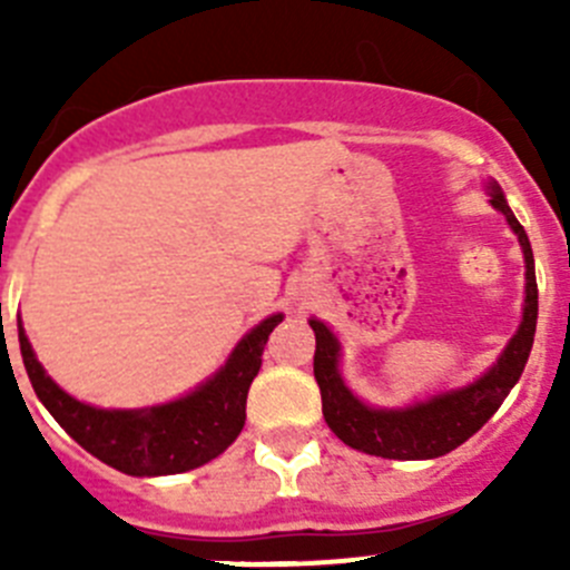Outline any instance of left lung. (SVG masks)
Returning <instances> with one entry per match:
<instances>
[{"instance_id":"left-lung-1","label":"left lung","mask_w":570,"mask_h":570,"mask_svg":"<svg viewBox=\"0 0 570 570\" xmlns=\"http://www.w3.org/2000/svg\"><path fill=\"white\" fill-rule=\"evenodd\" d=\"M491 205L505 214L513 234L520 236L522 254H525V314H522L520 331L508 342L497 365L473 385L428 402H416L414 407H402V411H380V407L362 405L336 371L340 342L322 322L311 320V328L316 334L314 376L320 382L322 416L345 445L356 448L362 454L385 456V460H434L476 434L497 414V407L522 376L533 345V331H537V311H540L533 250L525 228L517 223V216L508 208L505 196L497 185L491 188Z\"/></svg>"}]
</instances>
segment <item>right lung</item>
Instances as JSON below:
<instances>
[{"instance_id":"add662e5","label":"right lung","mask_w":570,"mask_h":570,"mask_svg":"<svg viewBox=\"0 0 570 570\" xmlns=\"http://www.w3.org/2000/svg\"><path fill=\"white\" fill-rule=\"evenodd\" d=\"M282 314L259 322L214 380L194 394L145 411H105L73 400L50 380L19 325V351L30 385L50 416L105 465L130 476H165L199 468L219 456L245 425L248 387L262 367V351Z\"/></svg>"}]
</instances>
